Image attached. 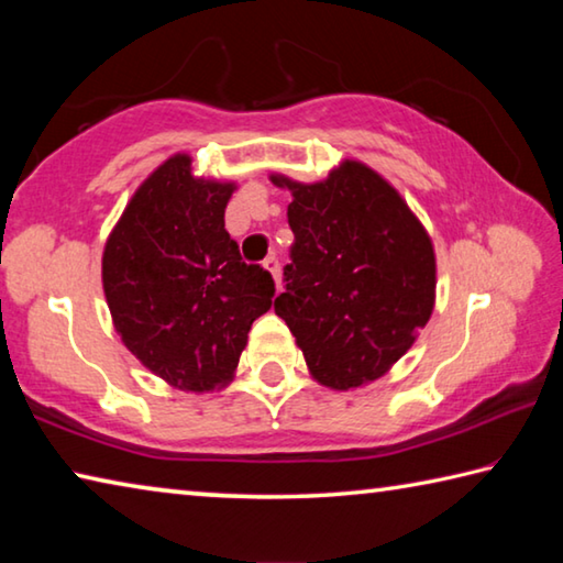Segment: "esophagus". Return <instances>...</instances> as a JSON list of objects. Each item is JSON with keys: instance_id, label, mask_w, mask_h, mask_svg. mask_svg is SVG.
Instances as JSON below:
<instances>
[{"instance_id": "1", "label": "esophagus", "mask_w": 563, "mask_h": 563, "mask_svg": "<svg viewBox=\"0 0 563 563\" xmlns=\"http://www.w3.org/2000/svg\"><path fill=\"white\" fill-rule=\"evenodd\" d=\"M263 268L273 275L275 283H278V278H280V263H278V258H275V255H268V258L263 261Z\"/></svg>"}]
</instances>
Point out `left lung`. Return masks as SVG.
I'll use <instances>...</instances> for the list:
<instances>
[{
  "instance_id": "8db88e82",
  "label": "left lung",
  "mask_w": 563,
  "mask_h": 563,
  "mask_svg": "<svg viewBox=\"0 0 563 563\" xmlns=\"http://www.w3.org/2000/svg\"><path fill=\"white\" fill-rule=\"evenodd\" d=\"M271 180L292 194L295 233L275 316L320 385L373 383L412 347L434 310L430 235L405 198L360 161L345 158L318 184L280 174Z\"/></svg>"
}]
</instances>
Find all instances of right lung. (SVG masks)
Segmentation results:
<instances>
[{
	"label": "right lung",
	"instance_id": "obj_1",
	"mask_svg": "<svg viewBox=\"0 0 563 563\" xmlns=\"http://www.w3.org/2000/svg\"><path fill=\"white\" fill-rule=\"evenodd\" d=\"M235 184L164 161L131 196L101 258L113 328L141 365L184 393L225 387L275 283L225 231Z\"/></svg>",
	"mask_w": 563,
	"mask_h": 563
}]
</instances>
